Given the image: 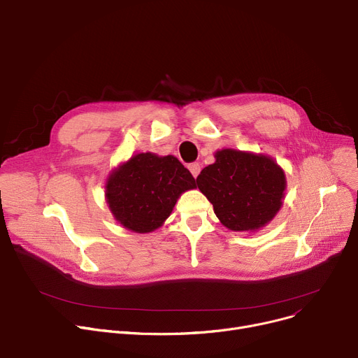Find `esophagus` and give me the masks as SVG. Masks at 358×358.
<instances>
[{
	"label": "esophagus",
	"mask_w": 358,
	"mask_h": 358,
	"mask_svg": "<svg viewBox=\"0 0 358 358\" xmlns=\"http://www.w3.org/2000/svg\"><path fill=\"white\" fill-rule=\"evenodd\" d=\"M187 169L191 171L194 178H196L199 175V172H201V166H199V163H191V164L187 166Z\"/></svg>",
	"instance_id": "34e87169"
}]
</instances>
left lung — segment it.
<instances>
[{"label": "left lung", "mask_w": 358, "mask_h": 358, "mask_svg": "<svg viewBox=\"0 0 358 358\" xmlns=\"http://www.w3.org/2000/svg\"><path fill=\"white\" fill-rule=\"evenodd\" d=\"M196 185L222 225L253 233L279 213L286 178L268 156L222 149L215 153V163L203 167Z\"/></svg>", "instance_id": "obj_1"}]
</instances>
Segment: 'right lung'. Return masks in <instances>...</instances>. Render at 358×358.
<instances>
[{
	"mask_svg": "<svg viewBox=\"0 0 358 358\" xmlns=\"http://www.w3.org/2000/svg\"><path fill=\"white\" fill-rule=\"evenodd\" d=\"M195 186L191 172L175 156L140 153L111 172L105 198L124 228L144 234L162 227L178 198Z\"/></svg>",
	"mask_w": 358,
	"mask_h": 358,
	"instance_id": "obj_1",
	"label": "right lung"
}]
</instances>
